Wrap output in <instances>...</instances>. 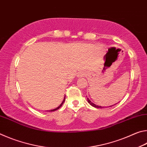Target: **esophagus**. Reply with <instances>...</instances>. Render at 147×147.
Listing matches in <instances>:
<instances>
[{
    "mask_svg": "<svg viewBox=\"0 0 147 147\" xmlns=\"http://www.w3.org/2000/svg\"><path fill=\"white\" fill-rule=\"evenodd\" d=\"M84 75H85V74L83 73H79V74H78V77H82Z\"/></svg>",
    "mask_w": 147,
    "mask_h": 147,
    "instance_id": "esophagus-1",
    "label": "esophagus"
}]
</instances>
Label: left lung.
<instances>
[{
  "mask_svg": "<svg viewBox=\"0 0 147 147\" xmlns=\"http://www.w3.org/2000/svg\"><path fill=\"white\" fill-rule=\"evenodd\" d=\"M88 103L90 104V105H91L92 106H93V107H94V108H103L104 107H102V106H98V105H96L95 104H94V103H93L92 102L89 100V99L88 98ZM115 104H114V105H115ZM114 105H112V106H114ZM109 106V107H110Z\"/></svg>",
  "mask_w": 147,
  "mask_h": 147,
  "instance_id": "8db88e82",
  "label": "left lung"
}]
</instances>
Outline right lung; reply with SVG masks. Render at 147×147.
Wrapping results in <instances>:
<instances>
[{
    "instance_id": "add662e5",
    "label": "right lung",
    "mask_w": 147,
    "mask_h": 147,
    "mask_svg": "<svg viewBox=\"0 0 147 147\" xmlns=\"http://www.w3.org/2000/svg\"><path fill=\"white\" fill-rule=\"evenodd\" d=\"M65 96H64V98H63V102H61V104H60V105H59L58 108H55V109H51V110H49V111H56V110H57V109H58L59 108H60V107H61V106L63 105V104L64 103V102H65Z\"/></svg>"
}]
</instances>
